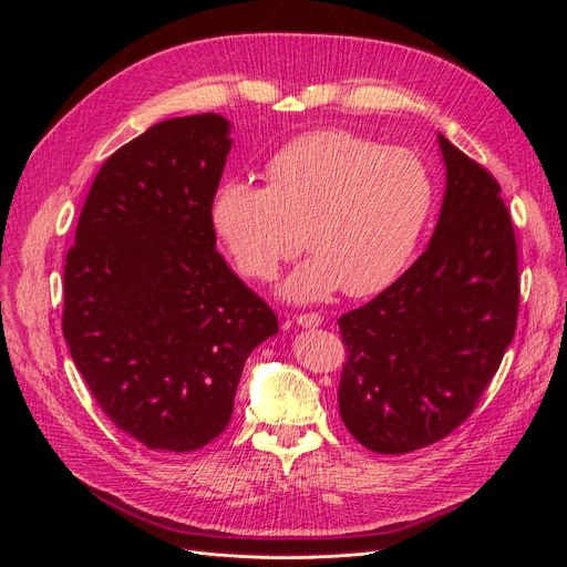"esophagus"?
<instances>
[{"label":"esophagus","instance_id":"obj_1","mask_svg":"<svg viewBox=\"0 0 567 567\" xmlns=\"http://www.w3.org/2000/svg\"><path fill=\"white\" fill-rule=\"evenodd\" d=\"M293 321L302 326V329H317V326L323 323V317L319 312H307V315H296Z\"/></svg>","mask_w":567,"mask_h":567}]
</instances>
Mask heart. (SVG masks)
<instances>
[{
    "mask_svg": "<svg viewBox=\"0 0 567 567\" xmlns=\"http://www.w3.org/2000/svg\"><path fill=\"white\" fill-rule=\"evenodd\" d=\"M267 186L221 184L210 221L236 269L271 279L305 248L312 252L279 286L293 302L336 290L352 298L388 288L431 225L435 184L409 148H388L342 130L298 136L267 163Z\"/></svg>",
    "mask_w": 567,
    "mask_h": 567,
    "instance_id": "heart-1",
    "label": "heart"
}]
</instances>
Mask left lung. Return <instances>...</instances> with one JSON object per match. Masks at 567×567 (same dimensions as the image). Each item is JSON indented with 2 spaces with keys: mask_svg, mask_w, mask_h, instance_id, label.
<instances>
[{
  "mask_svg": "<svg viewBox=\"0 0 567 567\" xmlns=\"http://www.w3.org/2000/svg\"><path fill=\"white\" fill-rule=\"evenodd\" d=\"M447 186L431 244L402 277L338 319V404L352 437L406 454L471 416L518 319V248L502 186L437 134Z\"/></svg>",
  "mask_w": 567,
  "mask_h": 567,
  "instance_id": "8db88e82",
  "label": "left lung"
}]
</instances>
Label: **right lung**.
<instances>
[{"mask_svg": "<svg viewBox=\"0 0 567 567\" xmlns=\"http://www.w3.org/2000/svg\"><path fill=\"white\" fill-rule=\"evenodd\" d=\"M217 113L163 120L101 165L65 255L63 338L104 414L148 450L194 452L231 421L277 315L217 252L231 151Z\"/></svg>", "mask_w": 567, "mask_h": 567, "instance_id": "obj_1", "label": "right lung"}]
</instances>
